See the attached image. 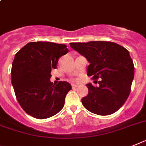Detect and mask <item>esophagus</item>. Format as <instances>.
<instances>
[{"instance_id": "34e87169", "label": "esophagus", "mask_w": 146, "mask_h": 146, "mask_svg": "<svg viewBox=\"0 0 146 146\" xmlns=\"http://www.w3.org/2000/svg\"><path fill=\"white\" fill-rule=\"evenodd\" d=\"M76 87H78V85H76V84H72V88H73V89H75Z\"/></svg>"}]
</instances>
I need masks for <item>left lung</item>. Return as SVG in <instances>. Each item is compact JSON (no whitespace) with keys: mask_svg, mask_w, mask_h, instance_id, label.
<instances>
[{"mask_svg":"<svg viewBox=\"0 0 146 146\" xmlns=\"http://www.w3.org/2000/svg\"><path fill=\"white\" fill-rule=\"evenodd\" d=\"M70 47L87 60L86 73L93 80L101 78L98 86L86 84L89 92L81 99L91 113L100 115L114 113L128 98L134 77V66L129 51L112 42H72Z\"/></svg>","mask_w":146,"mask_h":146,"instance_id":"1","label":"left lung"}]
</instances>
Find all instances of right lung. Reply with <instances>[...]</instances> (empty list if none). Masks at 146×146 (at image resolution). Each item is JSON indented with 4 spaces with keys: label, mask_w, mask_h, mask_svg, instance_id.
I'll return each instance as SVG.
<instances>
[{
    "label": "right lung",
    "mask_w": 146,
    "mask_h": 146,
    "mask_svg": "<svg viewBox=\"0 0 146 146\" xmlns=\"http://www.w3.org/2000/svg\"><path fill=\"white\" fill-rule=\"evenodd\" d=\"M66 44L49 42L27 43L15 55L11 78L15 96L27 114L38 119L56 115L65 104L72 86L66 81L55 85L50 72L60 57L67 54Z\"/></svg>",
    "instance_id": "1"
}]
</instances>
